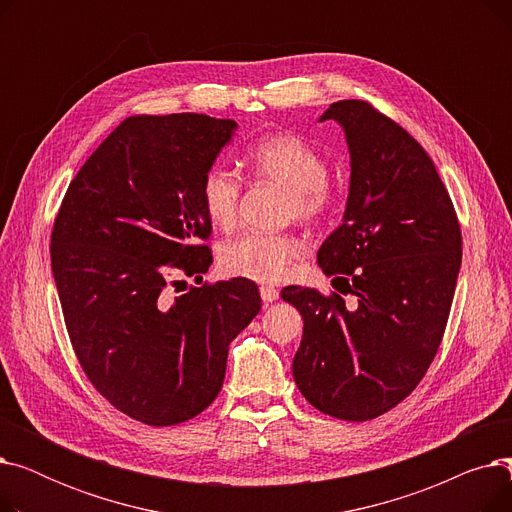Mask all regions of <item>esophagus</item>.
<instances>
[{
    "label": "esophagus",
    "instance_id": "esophagus-1",
    "mask_svg": "<svg viewBox=\"0 0 512 512\" xmlns=\"http://www.w3.org/2000/svg\"><path fill=\"white\" fill-rule=\"evenodd\" d=\"M259 294H261L263 303H274V301L280 297V292H278L274 286H261V288H259Z\"/></svg>",
    "mask_w": 512,
    "mask_h": 512
}]
</instances>
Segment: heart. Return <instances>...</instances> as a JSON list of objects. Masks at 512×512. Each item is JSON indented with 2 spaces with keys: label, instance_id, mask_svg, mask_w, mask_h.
I'll return each instance as SVG.
<instances>
[{
  "label": "heart",
  "instance_id": "heart-1",
  "mask_svg": "<svg viewBox=\"0 0 512 512\" xmlns=\"http://www.w3.org/2000/svg\"><path fill=\"white\" fill-rule=\"evenodd\" d=\"M249 168L255 178L267 180L290 193L288 209L299 220L315 222L330 211L334 193L328 186V164L297 134L278 132L265 137L249 151ZM242 184L240 178L213 166L201 182V201L209 220L220 228H232L238 220ZM305 253L303 242L292 234L251 232L222 249V270L230 276L259 284H274L286 278L290 265Z\"/></svg>",
  "mask_w": 512,
  "mask_h": 512
}]
</instances>
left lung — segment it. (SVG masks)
<instances>
[{
	"label": "left lung",
	"mask_w": 512,
	"mask_h": 512,
	"mask_svg": "<svg viewBox=\"0 0 512 512\" xmlns=\"http://www.w3.org/2000/svg\"><path fill=\"white\" fill-rule=\"evenodd\" d=\"M351 153L342 224L317 265L357 297L286 286L303 315L292 375L311 405L336 419L367 421L405 400L432 365L461 270L456 211L432 157L367 101L332 103ZM338 290V288H336Z\"/></svg>",
	"instance_id": "1"
}]
</instances>
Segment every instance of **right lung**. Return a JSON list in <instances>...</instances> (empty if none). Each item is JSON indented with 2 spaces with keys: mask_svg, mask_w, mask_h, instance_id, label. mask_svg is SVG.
<instances>
[{
  "mask_svg": "<svg viewBox=\"0 0 512 512\" xmlns=\"http://www.w3.org/2000/svg\"><path fill=\"white\" fill-rule=\"evenodd\" d=\"M236 128L203 114L124 120L53 222L51 270L78 363L112 407L147 425L211 405L230 342L261 309L245 278L168 292L174 272L201 278L213 261L201 182Z\"/></svg>",
  "mask_w": 512,
  "mask_h": 512,
  "instance_id": "obj_1",
  "label": "right lung"
}]
</instances>
